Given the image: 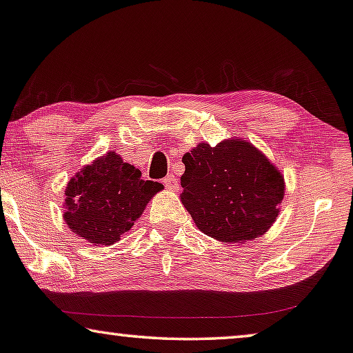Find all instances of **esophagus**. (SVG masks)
I'll return each instance as SVG.
<instances>
[{
	"label": "esophagus",
	"mask_w": 353,
	"mask_h": 353,
	"mask_svg": "<svg viewBox=\"0 0 353 353\" xmlns=\"http://www.w3.org/2000/svg\"><path fill=\"white\" fill-rule=\"evenodd\" d=\"M163 183H165L168 190L176 192L177 188H179V182H177V179H176L174 176H172V174H168L165 179H163Z\"/></svg>",
	"instance_id": "34e87169"
}]
</instances>
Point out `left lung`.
<instances>
[{"mask_svg": "<svg viewBox=\"0 0 353 353\" xmlns=\"http://www.w3.org/2000/svg\"><path fill=\"white\" fill-rule=\"evenodd\" d=\"M181 201L199 231L222 243L260 238L276 222L285 194L281 170L241 138L199 143L182 157Z\"/></svg>", "mask_w": 353, "mask_h": 353, "instance_id": "left-lung-1", "label": "left lung"}]
</instances>
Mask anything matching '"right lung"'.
<instances>
[{
  "instance_id": "right-lung-1",
  "label": "right lung",
  "mask_w": 353,
  "mask_h": 353,
  "mask_svg": "<svg viewBox=\"0 0 353 353\" xmlns=\"http://www.w3.org/2000/svg\"><path fill=\"white\" fill-rule=\"evenodd\" d=\"M163 190L115 152L83 166L66 185L63 219L72 233L94 245H110L131 230L147 203Z\"/></svg>"
}]
</instances>
